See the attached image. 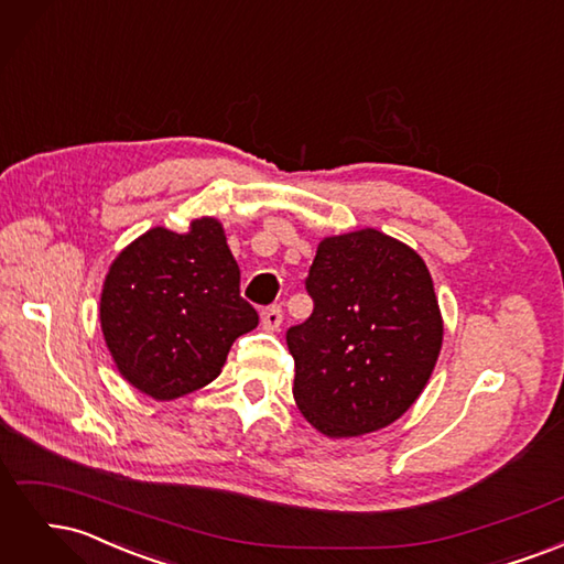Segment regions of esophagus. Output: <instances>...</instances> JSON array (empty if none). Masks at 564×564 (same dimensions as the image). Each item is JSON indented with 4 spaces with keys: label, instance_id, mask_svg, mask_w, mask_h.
<instances>
[{
    "label": "esophagus",
    "instance_id": "esophagus-1",
    "mask_svg": "<svg viewBox=\"0 0 564 564\" xmlns=\"http://www.w3.org/2000/svg\"><path fill=\"white\" fill-rule=\"evenodd\" d=\"M282 317H284V313H282L280 305H270V308H265V311L261 313L263 329H265V332H278V329L282 327Z\"/></svg>",
    "mask_w": 564,
    "mask_h": 564
}]
</instances>
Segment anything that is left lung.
I'll return each instance as SVG.
<instances>
[{"label": "left lung", "instance_id": "left-lung-1", "mask_svg": "<svg viewBox=\"0 0 564 564\" xmlns=\"http://www.w3.org/2000/svg\"><path fill=\"white\" fill-rule=\"evenodd\" d=\"M313 315L286 329L294 400L329 437L386 429L416 402L442 348L421 256L379 230L322 240L305 278Z\"/></svg>", "mask_w": 564, "mask_h": 564}]
</instances>
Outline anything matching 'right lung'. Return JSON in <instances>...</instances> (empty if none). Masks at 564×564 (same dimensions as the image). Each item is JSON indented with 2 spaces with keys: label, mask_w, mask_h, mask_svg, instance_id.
<instances>
[{
  "label": "right lung",
  "mask_w": 564,
  "mask_h": 564,
  "mask_svg": "<svg viewBox=\"0 0 564 564\" xmlns=\"http://www.w3.org/2000/svg\"><path fill=\"white\" fill-rule=\"evenodd\" d=\"M259 324L214 218L178 235L152 228L110 265L100 327L122 377L155 400L212 383L237 336Z\"/></svg>",
  "instance_id": "1"
}]
</instances>
